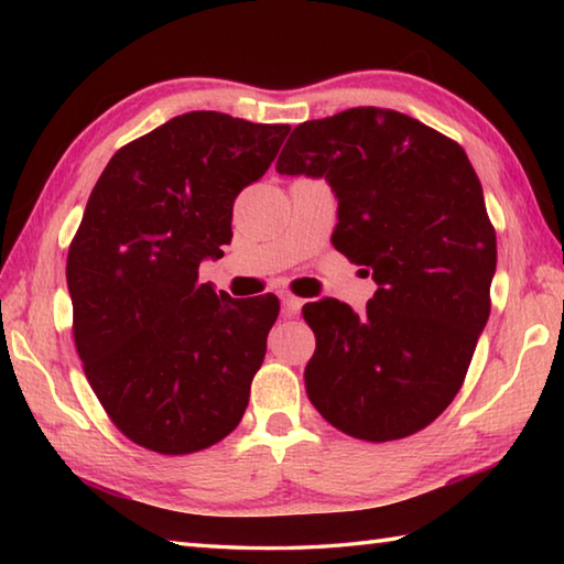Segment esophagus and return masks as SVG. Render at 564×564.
<instances>
[{
	"instance_id": "esophagus-1",
	"label": "esophagus",
	"mask_w": 564,
	"mask_h": 564,
	"mask_svg": "<svg viewBox=\"0 0 564 564\" xmlns=\"http://www.w3.org/2000/svg\"><path fill=\"white\" fill-rule=\"evenodd\" d=\"M281 303H283V316H285V318H293V316H299V313H301L303 301L295 299V295L283 293V295H281Z\"/></svg>"
}]
</instances>
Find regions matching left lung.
<instances>
[{
    "instance_id": "obj_1",
    "label": "left lung",
    "mask_w": 564,
    "mask_h": 564,
    "mask_svg": "<svg viewBox=\"0 0 564 564\" xmlns=\"http://www.w3.org/2000/svg\"><path fill=\"white\" fill-rule=\"evenodd\" d=\"M275 171L326 178L333 246L378 283L362 313L303 305L308 400L360 441L423 431L453 403L490 316L498 243L467 154L405 113L358 107L295 127Z\"/></svg>"
}]
</instances>
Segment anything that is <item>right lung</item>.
<instances>
[{
	"label": "right lung",
	"instance_id": "right-lung-1",
	"mask_svg": "<svg viewBox=\"0 0 564 564\" xmlns=\"http://www.w3.org/2000/svg\"><path fill=\"white\" fill-rule=\"evenodd\" d=\"M289 131L181 113L119 149L91 191L66 259L74 343L99 403L141 447L196 453L241 423L279 299L216 293L198 265L221 259L236 196Z\"/></svg>",
	"mask_w": 564,
	"mask_h": 564
}]
</instances>
